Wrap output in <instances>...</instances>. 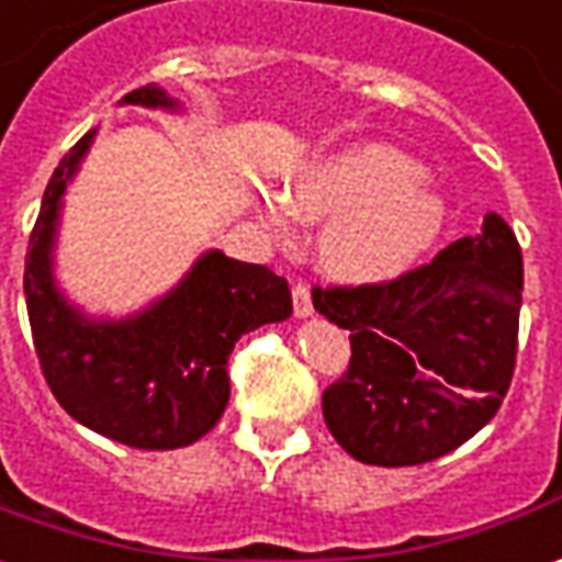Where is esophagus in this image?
<instances>
[{
  "instance_id": "1",
  "label": "esophagus",
  "mask_w": 562,
  "mask_h": 562,
  "mask_svg": "<svg viewBox=\"0 0 562 562\" xmlns=\"http://www.w3.org/2000/svg\"><path fill=\"white\" fill-rule=\"evenodd\" d=\"M293 312H296V318H312V315H315L312 293H308L305 284H296V288H293Z\"/></svg>"
}]
</instances>
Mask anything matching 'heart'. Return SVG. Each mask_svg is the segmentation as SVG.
Returning a JSON list of instances; mask_svg holds the SVG:
<instances>
[{"mask_svg":"<svg viewBox=\"0 0 562 562\" xmlns=\"http://www.w3.org/2000/svg\"><path fill=\"white\" fill-rule=\"evenodd\" d=\"M250 214L272 238H288L293 220L321 223V272L370 288L409 272L443 235L450 207L409 153L382 140H351L300 165L281 199L254 192Z\"/></svg>","mask_w":562,"mask_h":562,"instance_id":"b5f03b06","label":"heart"}]
</instances>
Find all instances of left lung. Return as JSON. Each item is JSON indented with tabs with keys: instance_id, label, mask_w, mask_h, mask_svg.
I'll return each mask as SVG.
<instances>
[{
	"instance_id": "1",
	"label": "left lung",
	"mask_w": 562,
	"mask_h": 562,
	"mask_svg": "<svg viewBox=\"0 0 562 562\" xmlns=\"http://www.w3.org/2000/svg\"><path fill=\"white\" fill-rule=\"evenodd\" d=\"M312 303L351 336L348 373L321 401L336 443L363 465H422L477 435L508 392L520 244L490 211L477 235L416 272L373 288H315Z\"/></svg>"
}]
</instances>
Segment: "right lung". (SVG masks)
Listing matches in <instances>:
<instances>
[{
	"instance_id": "right-lung-1",
	"label": "right lung",
	"mask_w": 562,
	"mask_h": 562,
	"mask_svg": "<svg viewBox=\"0 0 562 562\" xmlns=\"http://www.w3.org/2000/svg\"><path fill=\"white\" fill-rule=\"evenodd\" d=\"M183 115L158 85L119 100ZM100 125L54 168L26 247L23 293L42 373L72 419L134 450H180L214 428L229 404L226 363L241 333L293 315L288 281L257 262L204 250L186 274L127 315H91L57 274L64 201Z\"/></svg>"
}]
</instances>
